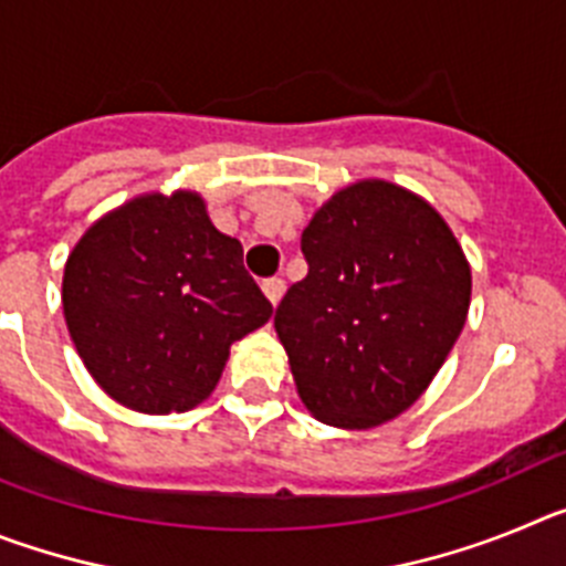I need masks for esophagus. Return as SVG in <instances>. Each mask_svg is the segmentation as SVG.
<instances>
[{"instance_id":"1","label":"esophagus","mask_w":566,"mask_h":566,"mask_svg":"<svg viewBox=\"0 0 566 566\" xmlns=\"http://www.w3.org/2000/svg\"><path fill=\"white\" fill-rule=\"evenodd\" d=\"M283 292H286V283H283V280H280V277L263 280V294H266L272 306H277L280 297H283Z\"/></svg>"}]
</instances>
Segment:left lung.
Instances as JSON below:
<instances>
[{"instance_id":"left-lung-1","label":"left lung","mask_w":566,"mask_h":566,"mask_svg":"<svg viewBox=\"0 0 566 566\" xmlns=\"http://www.w3.org/2000/svg\"><path fill=\"white\" fill-rule=\"evenodd\" d=\"M308 274L274 332L314 419L368 431L408 411L462 334L470 263L422 195L385 178L337 189L303 229Z\"/></svg>"}]
</instances>
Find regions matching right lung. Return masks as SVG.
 Returning <instances> with one entry per match:
<instances>
[{
	"label": "right lung",
	"mask_w": 566,
	"mask_h": 566,
	"mask_svg": "<svg viewBox=\"0 0 566 566\" xmlns=\"http://www.w3.org/2000/svg\"><path fill=\"white\" fill-rule=\"evenodd\" d=\"M64 323L98 388L138 413L201 405L229 348L266 326L272 303L195 189L135 195L67 254Z\"/></svg>",
	"instance_id": "obj_1"
}]
</instances>
